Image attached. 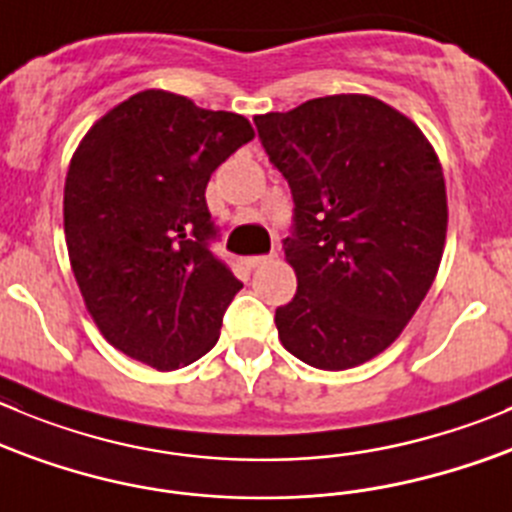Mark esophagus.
<instances>
[{
  "label": "esophagus",
  "mask_w": 512,
  "mask_h": 512,
  "mask_svg": "<svg viewBox=\"0 0 512 512\" xmlns=\"http://www.w3.org/2000/svg\"><path fill=\"white\" fill-rule=\"evenodd\" d=\"M271 259H274V256H248L246 264L251 266V269H256V266H264L266 261H271Z\"/></svg>",
  "instance_id": "1"
}]
</instances>
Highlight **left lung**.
I'll use <instances>...</instances> for the list:
<instances>
[{
  "instance_id": "8db88e82",
  "label": "left lung",
  "mask_w": 512,
  "mask_h": 512,
  "mask_svg": "<svg viewBox=\"0 0 512 512\" xmlns=\"http://www.w3.org/2000/svg\"><path fill=\"white\" fill-rule=\"evenodd\" d=\"M253 123L294 198L284 253L299 286L276 309L281 344L329 372L369 362L402 334L440 269V160L410 118L369 95L316 97Z\"/></svg>"
}]
</instances>
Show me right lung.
<instances>
[{
	"label": "right lung",
	"instance_id": "obj_1",
	"mask_svg": "<svg viewBox=\"0 0 512 512\" xmlns=\"http://www.w3.org/2000/svg\"><path fill=\"white\" fill-rule=\"evenodd\" d=\"M253 138L243 115L145 90L102 115L72 155L65 238L102 337L170 372L211 352L243 289L211 251V173Z\"/></svg>",
	"mask_w": 512,
	"mask_h": 512
}]
</instances>
